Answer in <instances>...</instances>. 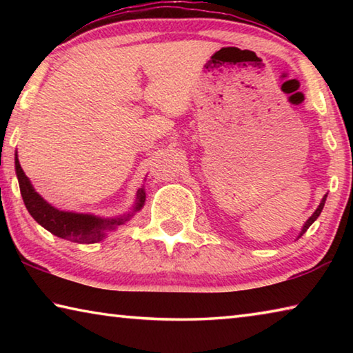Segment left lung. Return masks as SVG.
Here are the masks:
<instances>
[{
	"label": "left lung",
	"instance_id": "8db88e82",
	"mask_svg": "<svg viewBox=\"0 0 353 353\" xmlns=\"http://www.w3.org/2000/svg\"><path fill=\"white\" fill-rule=\"evenodd\" d=\"M325 199H327V194L324 196V198H322V201H321V204H319V207L316 208V212L312 214V216H310L308 219H307V223L303 224V227H302V230H301V234H299V236L297 238H301L303 234H305V232L308 230V227L312 225L316 219H318V216L321 214V212H322V208H324V204H325Z\"/></svg>",
	"mask_w": 353,
	"mask_h": 353
}]
</instances>
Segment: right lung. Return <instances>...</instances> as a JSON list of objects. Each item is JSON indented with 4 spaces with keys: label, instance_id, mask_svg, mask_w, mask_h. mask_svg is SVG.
Instances as JSON below:
<instances>
[{
    "label": "right lung",
    "instance_id": "right-lung-1",
    "mask_svg": "<svg viewBox=\"0 0 353 353\" xmlns=\"http://www.w3.org/2000/svg\"><path fill=\"white\" fill-rule=\"evenodd\" d=\"M15 172L17 179H19L21 198L28 212L31 216L37 221V223L45 227L48 232L52 235L63 240L79 243V244H93L101 240H104L105 234L110 230H115L118 225L126 223L128 219L135 212L141 210L145 205L146 193L145 188H140L137 191V199L132 213L123 214L118 218H99L94 214H85V213H74V212H63L59 208L52 207L51 204L41 198V196L34 190L31 181H29L25 171L21 170V165L19 162V155L15 154Z\"/></svg>",
    "mask_w": 353,
    "mask_h": 353
}]
</instances>
